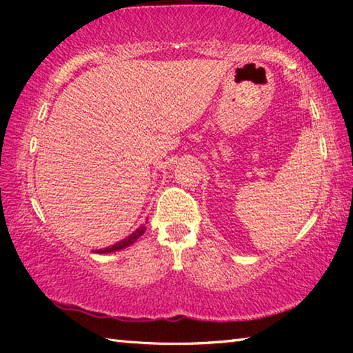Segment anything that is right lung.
<instances>
[{
  "instance_id": "obj_1",
  "label": "right lung",
  "mask_w": 353,
  "mask_h": 353,
  "mask_svg": "<svg viewBox=\"0 0 353 353\" xmlns=\"http://www.w3.org/2000/svg\"><path fill=\"white\" fill-rule=\"evenodd\" d=\"M145 230H146V227H145V225H140L139 229H137L135 232H132V234H130L128 238H124V240L115 243V244H113V246H110V248L97 249V250H94V252H97V254H109V252H115V250H121V249L130 246V244L139 240V238H140L143 234H145Z\"/></svg>"
}]
</instances>
